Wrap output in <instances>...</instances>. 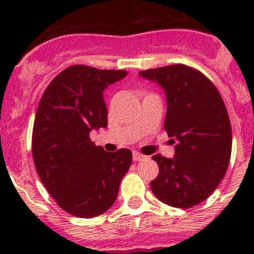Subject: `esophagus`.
<instances>
[{"mask_svg":"<svg viewBox=\"0 0 254 254\" xmlns=\"http://www.w3.org/2000/svg\"><path fill=\"white\" fill-rule=\"evenodd\" d=\"M132 158H133L134 161H141V160H143V159H145V156H143L142 154H140V152L134 151L133 154H132Z\"/></svg>","mask_w":254,"mask_h":254,"instance_id":"obj_1","label":"esophagus"}]
</instances>
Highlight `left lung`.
I'll list each match as a JSON object with an SVG mask.
<instances>
[{
	"instance_id": "left-lung-1",
	"label": "left lung",
	"mask_w": 254,
	"mask_h": 254,
	"mask_svg": "<svg viewBox=\"0 0 254 254\" xmlns=\"http://www.w3.org/2000/svg\"><path fill=\"white\" fill-rule=\"evenodd\" d=\"M140 75L165 91L164 129L177 140L174 158L152 156L159 165L158 177L150 183L152 193L173 207L198 205L216 190L232 155V126L223 98L211 80L186 64L145 69Z\"/></svg>"
}]
</instances>
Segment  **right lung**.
<instances>
[{
    "label": "right lung",
    "instance_id": "right-lung-1",
    "mask_svg": "<svg viewBox=\"0 0 254 254\" xmlns=\"http://www.w3.org/2000/svg\"><path fill=\"white\" fill-rule=\"evenodd\" d=\"M125 69L73 64L58 73L42 95L35 114L31 152L38 176L57 205L77 217H95L111 208L132 152L104 151L90 140L105 128L103 91L122 80Z\"/></svg>",
    "mask_w": 254,
    "mask_h": 254
}]
</instances>
